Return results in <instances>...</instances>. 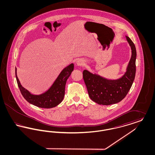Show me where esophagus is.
Masks as SVG:
<instances>
[{
  "instance_id": "esophagus-1",
  "label": "esophagus",
  "mask_w": 155,
  "mask_h": 155,
  "mask_svg": "<svg viewBox=\"0 0 155 155\" xmlns=\"http://www.w3.org/2000/svg\"><path fill=\"white\" fill-rule=\"evenodd\" d=\"M77 65L78 66H82L84 64V60L83 59H78L77 61H76Z\"/></svg>"
}]
</instances>
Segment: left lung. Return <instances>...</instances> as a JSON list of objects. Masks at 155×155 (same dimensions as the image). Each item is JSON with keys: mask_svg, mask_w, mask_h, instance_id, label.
<instances>
[{"mask_svg": "<svg viewBox=\"0 0 155 155\" xmlns=\"http://www.w3.org/2000/svg\"><path fill=\"white\" fill-rule=\"evenodd\" d=\"M126 38L131 46L132 54L127 71L121 78L115 80H107L86 70L83 71V79L89 97L99 104L118 103L125 97L133 85L136 73L137 51L131 39L127 36Z\"/></svg>", "mask_w": 155, "mask_h": 155, "instance_id": "8db88e82", "label": "left lung"}]
</instances>
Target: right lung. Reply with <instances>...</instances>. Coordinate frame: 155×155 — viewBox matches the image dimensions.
Instances as JSON below:
<instances>
[{
  "label": "right lung",
  "instance_id": "1",
  "mask_svg": "<svg viewBox=\"0 0 155 155\" xmlns=\"http://www.w3.org/2000/svg\"><path fill=\"white\" fill-rule=\"evenodd\" d=\"M73 70V63L65 67L60 73L51 87L44 94L39 95L31 94L28 90L22 87L17 76L16 68L15 77L22 96L28 102L39 107L50 109L56 107L62 102L64 96L67 80Z\"/></svg>",
  "mask_w": 155,
  "mask_h": 155
}]
</instances>
